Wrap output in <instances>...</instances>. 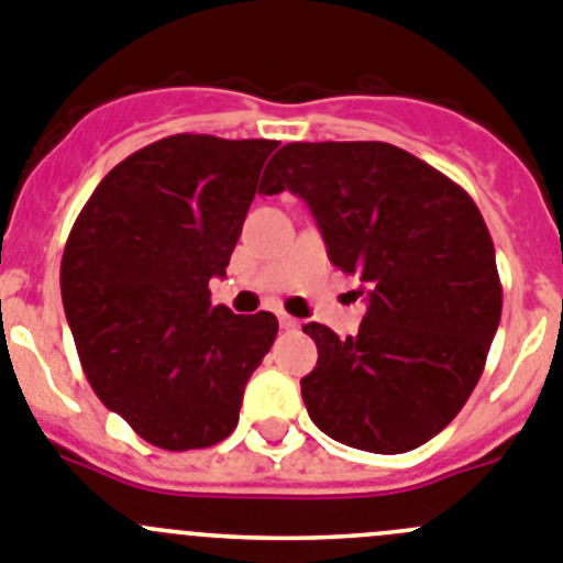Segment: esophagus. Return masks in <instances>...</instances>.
<instances>
[{
  "label": "esophagus",
  "mask_w": 563,
  "mask_h": 563,
  "mask_svg": "<svg viewBox=\"0 0 563 563\" xmlns=\"http://www.w3.org/2000/svg\"><path fill=\"white\" fill-rule=\"evenodd\" d=\"M280 328H286V331H297V328H300V319L288 317V313H280Z\"/></svg>",
  "instance_id": "34e87169"
}]
</instances>
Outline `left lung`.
<instances>
[{"label":"left lung","instance_id":"1","mask_svg":"<svg viewBox=\"0 0 563 563\" xmlns=\"http://www.w3.org/2000/svg\"><path fill=\"white\" fill-rule=\"evenodd\" d=\"M261 190L308 201L328 257L367 286L356 336L308 322L300 382L328 438L401 454L443 432L477 387L503 317L483 212L457 181L389 143H288Z\"/></svg>","mask_w":563,"mask_h":563}]
</instances>
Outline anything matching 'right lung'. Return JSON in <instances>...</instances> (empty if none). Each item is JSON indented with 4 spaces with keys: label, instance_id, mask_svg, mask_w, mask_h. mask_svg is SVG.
Returning <instances> with one entry per match:
<instances>
[{
    "label": "right lung",
    "instance_id": "obj_1",
    "mask_svg": "<svg viewBox=\"0 0 563 563\" xmlns=\"http://www.w3.org/2000/svg\"><path fill=\"white\" fill-rule=\"evenodd\" d=\"M275 140L174 134L125 156L75 219L60 297L80 367L106 409L165 452L238 427L277 317L212 306Z\"/></svg>",
    "mask_w": 563,
    "mask_h": 563
}]
</instances>
